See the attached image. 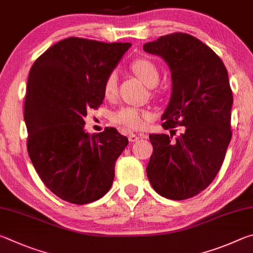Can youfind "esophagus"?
I'll use <instances>...</instances> for the list:
<instances>
[{
	"label": "esophagus",
	"instance_id": "esophagus-1",
	"mask_svg": "<svg viewBox=\"0 0 253 253\" xmlns=\"http://www.w3.org/2000/svg\"><path fill=\"white\" fill-rule=\"evenodd\" d=\"M127 138H129L130 142H135V141H138L140 139V136L139 135H135L133 133H131V134H129V136H127Z\"/></svg>",
	"mask_w": 253,
	"mask_h": 253
}]
</instances>
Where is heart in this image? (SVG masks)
I'll list each match as a JSON object with an SVG mask.
<instances>
[{
  "mask_svg": "<svg viewBox=\"0 0 253 253\" xmlns=\"http://www.w3.org/2000/svg\"><path fill=\"white\" fill-rule=\"evenodd\" d=\"M130 69L141 81L149 86L157 85L160 80V72L157 64L147 57H139L131 62ZM118 93V73L111 71L103 81V94L106 99H113ZM153 118L148 109L138 106H124L113 114V122L126 130H141L147 126Z\"/></svg>",
  "mask_w": 253,
  "mask_h": 253,
  "instance_id": "b5f03b06",
  "label": "heart"
}]
</instances>
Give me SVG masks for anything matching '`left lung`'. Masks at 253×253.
<instances>
[{
    "label": "left lung",
    "mask_w": 253,
    "mask_h": 253,
    "mask_svg": "<svg viewBox=\"0 0 253 253\" xmlns=\"http://www.w3.org/2000/svg\"><path fill=\"white\" fill-rule=\"evenodd\" d=\"M143 50L163 57L172 75L170 103L162 115L170 134L149 135L153 153L147 174L160 196L185 200L214 180L231 140L228 71L213 50L188 33L163 35ZM176 126L183 130L173 139Z\"/></svg>",
    "instance_id": "1"
}]
</instances>
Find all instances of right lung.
Returning a JSON list of instances; mask_svg holds the SVG:
<instances>
[{"label": "right lung", "instance_id": "obj_1", "mask_svg": "<svg viewBox=\"0 0 253 253\" xmlns=\"http://www.w3.org/2000/svg\"><path fill=\"white\" fill-rule=\"evenodd\" d=\"M131 43L68 38L31 68L24 102L26 147L43 183L64 201L86 205L109 191L129 141L114 127L87 134V111L104 99L103 81Z\"/></svg>", "mask_w": 253, "mask_h": 253}]
</instances>
